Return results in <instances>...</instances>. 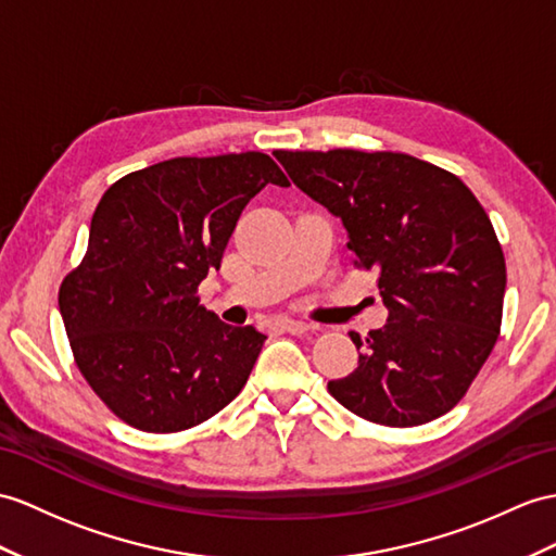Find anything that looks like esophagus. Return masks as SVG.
Instances as JSON below:
<instances>
[{"mask_svg": "<svg viewBox=\"0 0 556 556\" xmlns=\"http://www.w3.org/2000/svg\"><path fill=\"white\" fill-rule=\"evenodd\" d=\"M278 325H280V328L286 330V332H290V334H304V332L311 330L308 323L296 320V318H280Z\"/></svg>", "mask_w": 556, "mask_h": 556, "instance_id": "34e87169", "label": "esophagus"}]
</instances>
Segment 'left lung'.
<instances>
[{
	"label": "left lung",
	"instance_id": "8db88e82",
	"mask_svg": "<svg viewBox=\"0 0 556 556\" xmlns=\"http://www.w3.org/2000/svg\"><path fill=\"white\" fill-rule=\"evenodd\" d=\"M292 184L346 228L356 266L380 274L389 318L358 368L328 382L346 410L387 427L448 413L491 356L507 268L489 214L455 174L405 153L276 151Z\"/></svg>",
	"mask_w": 556,
	"mask_h": 556
}]
</instances>
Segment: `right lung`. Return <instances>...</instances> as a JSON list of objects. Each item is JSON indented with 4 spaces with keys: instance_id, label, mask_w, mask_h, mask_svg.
Returning <instances> with one entry per match:
<instances>
[{
    "instance_id": "obj_1",
    "label": "right lung",
    "mask_w": 556,
    "mask_h": 556,
    "mask_svg": "<svg viewBox=\"0 0 556 556\" xmlns=\"http://www.w3.org/2000/svg\"><path fill=\"white\" fill-rule=\"evenodd\" d=\"M266 184L290 186L250 151L157 162L103 193L59 308L79 372L127 425L195 427L245 387L266 334L222 323L195 292Z\"/></svg>"
}]
</instances>
